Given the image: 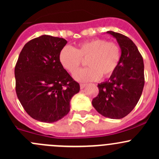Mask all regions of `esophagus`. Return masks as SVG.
I'll list each match as a JSON object with an SVG mask.
<instances>
[{
	"instance_id": "obj_1",
	"label": "esophagus",
	"mask_w": 159,
	"mask_h": 159,
	"mask_svg": "<svg viewBox=\"0 0 159 159\" xmlns=\"http://www.w3.org/2000/svg\"><path fill=\"white\" fill-rule=\"evenodd\" d=\"M86 85H87L86 84H80V88H81V89H83L85 88Z\"/></svg>"
}]
</instances>
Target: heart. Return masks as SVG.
Instances as JSON below:
<instances>
[{
	"mask_svg": "<svg viewBox=\"0 0 159 159\" xmlns=\"http://www.w3.org/2000/svg\"><path fill=\"white\" fill-rule=\"evenodd\" d=\"M121 48L115 42L102 38L89 40L76 48L65 46L60 51L59 62L65 70L73 74L79 68L82 60L87 59L88 68L74 75L81 82L94 81L101 78L110 77L118 67L121 61Z\"/></svg>",
	"mask_w": 159,
	"mask_h": 159,
	"instance_id": "b5f03b06",
	"label": "heart"
}]
</instances>
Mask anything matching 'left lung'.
<instances>
[{"mask_svg":"<svg viewBox=\"0 0 159 159\" xmlns=\"http://www.w3.org/2000/svg\"><path fill=\"white\" fill-rule=\"evenodd\" d=\"M117 40L121 61L108 81L98 84L99 93L92 105L103 116L120 119L131 111L140 99L145 84L144 62L139 49L128 37L107 31Z\"/></svg>","mask_w":159,"mask_h":159,"instance_id":"1","label":"left lung"}]
</instances>
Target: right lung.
Masks as SVG:
<instances>
[{"label":"right lung","instance_id":"right-lung-1","mask_svg":"<svg viewBox=\"0 0 159 159\" xmlns=\"http://www.w3.org/2000/svg\"><path fill=\"white\" fill-rule=\"evenodd\" d=\"M64 38L41 35L28 41L19 54L14 69L16 93L24 109L31 118L52 123L70 111V102L79 92L74 81L59 62Z\"/></svg>","mask_w":159,"mask_h":159}]
</instances>
